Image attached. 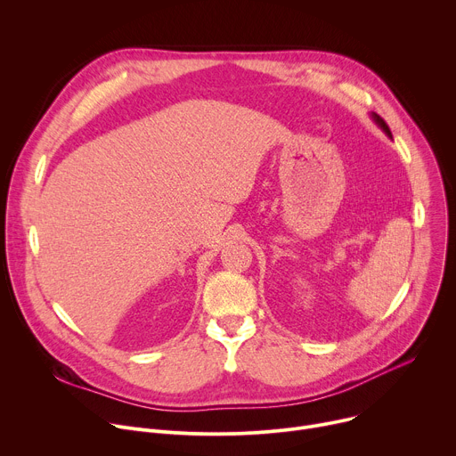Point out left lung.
<instances>
[{
	"label": "left lung",
	"instance_id": "obj_1",
	"mask_svg": "<svg viewBox=\"0 0 456 456\" xmlns=\"http://www.w3.org/2000/svg\"><path fill=\"white\" fill-rule=\"evenodd\" d=\"M370 118H372V121H375L377 123V126L386 133V136L387 138H391L393 140V134H391V131H389V127H387V123L379 116V114H375V112H370Z\"/></svg>",
	"mask_w": 456,
	"mask_h": 456
}]
</instances>
